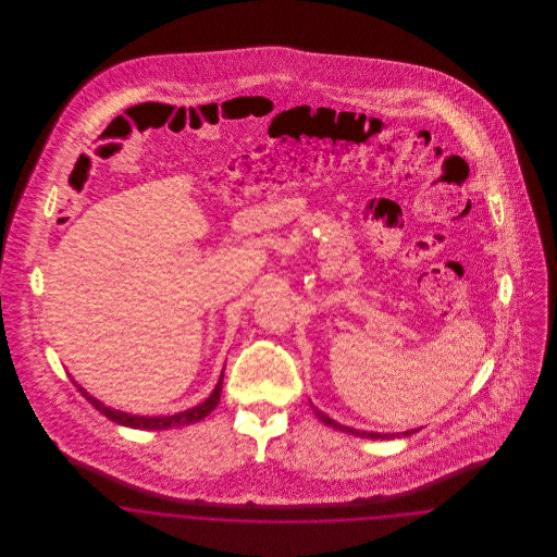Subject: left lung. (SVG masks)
<instances>
[{"label":"left lung","mask_w":557,"mask_h":557,"mask_svg":"<svg viewBox=\"0 0 557 557\" xmlns=\"http://www.w3.org/2000/svg\"><path fill=\"white\" fill-rule=\"evenodd\" d=\"M313 411H315V416H318L319 420L323 422L325 425H330V428H336V430H341V432H348V434H355V436H361V438H386V441H391V438H398V436H411L413 432H418V430H405V432H400V434H380V432H361V430H355V428H348V425L338 424V422H334L330 416H325L323 411H319L318 407H313Z\"/></svg>","instance_id":"obj_1"}]
</instances>
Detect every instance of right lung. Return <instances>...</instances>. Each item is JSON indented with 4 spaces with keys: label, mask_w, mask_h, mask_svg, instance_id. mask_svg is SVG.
<instances>
[{
    "label": "right lung",
    "mask_w": 557,
    "mask_h": 557,
    "mask_svg": "<svg viewBox=\"0 0 557 557\" xmlns=\"http://www.w3.org/2000/svg\"><path fill=\"white\" fill-rule=\"evenodd\" d=\"M71 380H73V377H71ZM73 382H75V380H73ZM75 386L79 388L81 395L87 398L102 416H107L108 420H112V422H116V424L135 428V430H169V428H182V425L196 424V422L205 420V418L211 413L212 409L219 405L221 391H223V371H221L219 382H216L214 391H212L207 400L198 403L196 407H189L186 411H180V413H175V416H152V418H148V416H133V413H127V411L107 407L102 400L91 397L77 382H75Z\"/></svg>",
    "instance_id": "1"
}]
</instances>
